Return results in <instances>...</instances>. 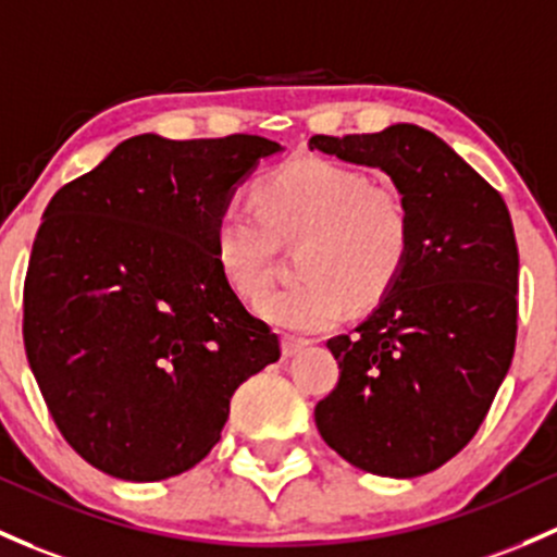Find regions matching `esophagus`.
<instances>
[{
  "label": "esophagus",
  "instance_id": "1",
  "mask_svg": "<svg viewBox=\"0 0 557 557\" xmlns=\"http://www.w3.org/2000/svg\"><path fill=\"white\" fill-rule=\"evenodd\" d=\"M309 342L307 338H298V336H283V355L285 357H294L301 352V349H307Z\"/></svg>",
  "mask_w": 557,
  "mask_h": 557
}]
</instances>
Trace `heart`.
Masks as SVG:
<instances>
[{
  "label": "heart",
  "mask_w": 557,
  "mask_h": 557,
  "mask_svg": "<svg viewBox=\"0 0 557 557\" xmlns=\"http://www.w3.org/2000/svg\"><path fill=\"white\" fill-rule=\"evenodd\" d=\"M261 213L226 205L215 219V261L234 294L253 298L269 277L274 239L304 237L288 288L256 309L285 331L314 333L373 307L395 288L411 256V215L395 189L323 157H298L256 186Z\"/></svg>",
  "instance_id": "heart-1"
}]
</instances>
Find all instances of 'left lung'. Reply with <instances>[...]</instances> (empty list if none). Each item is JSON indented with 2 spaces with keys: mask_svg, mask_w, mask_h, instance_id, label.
<instances>
[{
  "mask_svg": "<svg viewBox=\"0 0 557 557\" xmlns=\"http://www.w3.org/2000/svg\"><path fill=\"white\" fill-rule=\"evenodd\" d=\"M309 149L384 171L413 230L395 288L349 336L327 338L342 373L314 421L327 446L360 470L426 475L472 441L510 371L518 333L510 210L419 125L312 136Z\"/></svg>",
  "mask_w": 557,
  "mask_h": 557,
  "instance_id": "1",
  "label": "left lung"
}]
</instances>
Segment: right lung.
<instances>
[{
    "label": "right lung",
    "instance_id": "add662e5",
    "mask_svg": "<svg viewBox=\"0 0 557 557\" xmlns=\"http://www.w3.org/2000/svg\"><path fill=\"white\" fill-rule=\"evenodd\" d=\"M261 136L144 133L55 191L23 285V344L58 430L111 478L165 480L219 443L239 384L280 360L277 333L215 261V219Z\"/></svg>",
    "mask_w": 557,
    "mask_h": 557
}]
</instances>
